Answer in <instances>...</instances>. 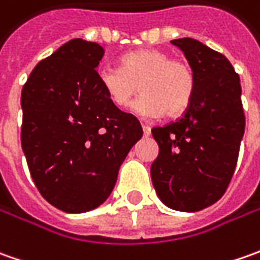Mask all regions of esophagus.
Masks as SVG:
<instances>
[{"label": "esophagus", "instance_id": "1", "mask_svg": "<svg viewBox=\"0 0 260 260\" xmlns=\"http://www.w3.org/2000/svg\"><path fill=\"white\" fill-rule=\"evenodd\" d=\"M142 128H143V135L145 136H150V127L145 123H142Z\"/></svg>", "mask_w": 260, "mask_h": 260}]
</instances>
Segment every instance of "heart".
Returning <instances> with one entry per match:
<instances>
[{"label": "heart", "mask_w": 260, "mask_h": 260, "mask_svg": "<svg viewBox=\"0 0 260 260\" xmlns=\"http://www.w3.org/2000/svg\"><path fill=\"white\" fill-rule=\"evenodd\" d=\"M96 78L110 103L118 108L132 103L140 85L143 95L132 108L143 117L181 114L195 91L191 66L156 49L130 52L121 57L120 68L103 66Z\"/></svg>", "instance_id": "1"}]
</instances>
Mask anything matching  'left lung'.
<instances>
[{
    "instance_id": "obj_1",
    "label": "left lung",
    "mask_w": 260,
    "mask_h": 260,
    "mask_svg": "<svg viewBox=\"0 0 260 260\" xmlns=\"http://www.w3.org/2000/svg\"><path fill=\"white\" fill-rule=\"evenodd\" d=\"M172 45L194 72L195 91L179 120L152 128L159 155L150 175L166 207L194 213L217 203L233 176L245 135L242 86L224 55L191 37Z\"/></svg>"
}]
</instances>
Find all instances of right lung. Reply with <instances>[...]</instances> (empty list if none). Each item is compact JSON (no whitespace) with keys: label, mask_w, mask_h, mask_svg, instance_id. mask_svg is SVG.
Segmentation results:
<instances>
[{"label":"right lung","mask_w":260,"mask_h":260,"mask_svg":"<svg viewBox=\"0 0 260 260\" xmlns=\"http://www.w3.org/2000/svg\"><path fill=\"white\" fill-rule=\"evenodd\" d=\"M104 47L74 39L31 71L21 91V147L37 189L65 213L110 197L143 130L110 103L96 78Z\"/></svg>","instance_id":"obj_1"}]
</instances>
